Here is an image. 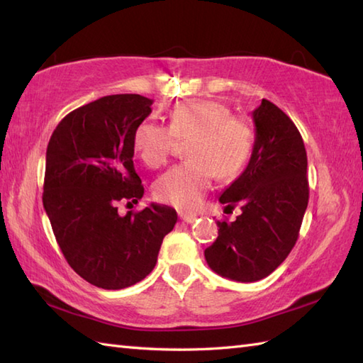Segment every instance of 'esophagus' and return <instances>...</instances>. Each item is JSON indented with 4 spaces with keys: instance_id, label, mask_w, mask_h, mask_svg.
<instances>
[{
    "instance_id": "obj_1",
    "label": "esophagus",
    "mask_w": 363,
    "mask_h": 363,
    "mask_svg": "<svg viewBox=\"0 0 363 363\" xmlns=\"http://www.w3.org/2000/svg\"><path fill=\"white\" fill-rule=\"evenodd\" d=\"M181 220L186 223H194L196 220L195 215H189V213H181Z\"/></svg>"
}]
</instances>
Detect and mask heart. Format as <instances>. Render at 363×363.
I'll return each mask as SVG.
<instances>
[{"instance_id":"obj_1","label":"heart","mask_w":363,"mask_h":363,"mask_svg":"<svg viewBox=\"0 0 363 363\" xmlns=\"http://www.w3.org/2000/svg\"><path fill=\"white\" fill-rule=\"evenodd\" d=\"M176 138H189L182 164L168 169L154 184L159 201L190 211L201 203L213 176L229 179L250 160L254 133L248 121L233 117L225 104L190 99L168 113V128L151 120L138 123L133 134L134 151L151 168L165 164Z\"/></svg>"}]
</instances>
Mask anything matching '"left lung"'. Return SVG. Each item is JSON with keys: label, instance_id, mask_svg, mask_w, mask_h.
Listing matches in <instances>:
<instances>
[{"label": "left lung", "instance_id": "8db88e82", "mask_svg": "<svg viewBox=\"0 0 363 363\" xmlns=\"http://www.w3.org/2000/svg\"><path fill=\"white\" fill-rule=\"evenodd\" d=\"M256 138L243 173L223 191L220 203L242 213L217 221V240L204 251L215 273L237 282L272 274L298 240L309 203L303 137L279 107L262 99L252 112Z\"/></svg>", "mask_w": 363, "mask_h": 363}]
</instances>
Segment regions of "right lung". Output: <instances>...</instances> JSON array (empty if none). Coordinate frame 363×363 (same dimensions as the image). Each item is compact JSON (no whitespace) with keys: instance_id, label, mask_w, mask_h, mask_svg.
I'll return each mask as SVG.
<instances>
[{"instance_id":"1","label":"right lung","mask_w":363,"mask_h":363,"mask_svg":"<svg viewBox=\"0 0 363 363\" xmlns=\"http://www.w3.org/2000/svg\"><path fill=\"white\" fill-rule=\"evenodd\" d=\"M152 99L109 95L67 115L46 148L43 207L60 251L82 279L106 290L140 282L156 267L177 213L151 203L118 215L117 203L143 196L133 134Z\"/></svg>"}]
</instances>
